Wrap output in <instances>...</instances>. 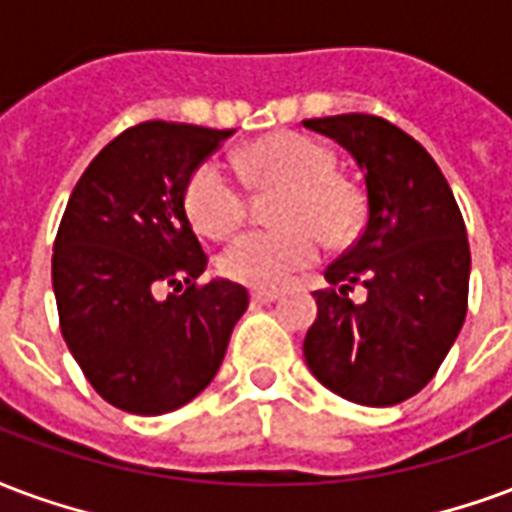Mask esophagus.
Segmentation results:
<instances>
[{"mask_svg":"<svg viewBox=\"0 0 512 512\" xmlns=\"http://www.w3.org/2000/svg\"><path fill=\"white\" fill-rule=\"evenodd\" d=\"M275 300H278V292H261V289L251 292L253 305H270V302H275Z\"/></svg>","mask_w":512,"mask_h":512,"instance_id":"34e87169","label":"esophagus"}]
</instances>
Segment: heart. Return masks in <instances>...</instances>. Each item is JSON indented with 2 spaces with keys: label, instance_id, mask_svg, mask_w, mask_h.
<instances>
[{
  "label": "heart",
  "instance_id": "obj_1",
  "mask_svg": "<svg viewBox=\"0 0 512 512\" xmlns=\"http://www.w3.org/2000/svg\"><path fill=\"white\" fill-rule=\"evenodd\" d=\"M242 171L259 190H283L275 207L281 229L248 231L220 256L234 283L275 289L319 259L322 240L346 245L365 218L363 193L335 174L333 152L300 133H275L242 149ZM248 190L223 160L199 163L185 185V210L207 237H229L248 218Z\"/></svg>",
  "mask_w": 512,
  "mask_h": 512
}]
</instances>
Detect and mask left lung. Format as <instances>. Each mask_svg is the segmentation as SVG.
<instances>
[{"mask_svg": "<svg viewBox=\"0 0 512 512\" xmlns=\"http://www.w3.org/2000/svg\"><path fill=\"white\" fill-rule=\"evenodd\" d=\"M335 138L365 177V229L313 292L302 352L311 374L346 401L395 406L434 379L469 302V242L445 174L409 133L374 114L305 119ZM363 285L369 297L352 303Z\"/></svg>", "mask_w": 512, "mask_h": 512, "instance_id": "left-lung-1", "label": "left lung"}]
</instances>
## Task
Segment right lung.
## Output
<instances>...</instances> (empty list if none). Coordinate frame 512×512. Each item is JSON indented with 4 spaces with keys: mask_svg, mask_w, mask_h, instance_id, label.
<instances>
[{
    "mask_svg": "<svg viewBox=\"0 0 512 512\" xmlns=\"http://www.w3.org/2000/svg\"><path fill=\"white\" fill-rule=\"evenodd\" d=\"M234 130L141 122L100 149L70 193L51 259L62 338L103 401L166 414L215 379L248 308L207 270L185 212L193 169ZM174 288L163 301L159 292Z\"/></svg>",
    "mask_w": 512,
    "mask_h": 512,
    "instance_id": "obj_1",
    "label": "right lung"
}]
</instances>
